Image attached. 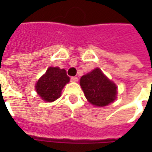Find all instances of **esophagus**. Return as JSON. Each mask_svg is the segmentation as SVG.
Masks as SVG:
<instances>
[{
	"label": "esophagus",
	"mask_w": 152,
	"mask_h": 152,
	"mask_svg": "<svg viewBox=\"0 0 152 152\" xmlns=\"http://www.w3.org/2000/svg\"><path fill=\"white\" fill-rule=\"evenodd\" d=\"M71 80H72L73 82H78V81H79V79H78L77 77H72V78H71Z\"/></svg>",
	"instance_id": "34e87169"
}]
</instances>
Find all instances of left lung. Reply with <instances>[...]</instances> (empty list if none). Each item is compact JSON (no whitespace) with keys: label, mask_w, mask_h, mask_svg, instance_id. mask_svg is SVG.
I'll return each mask as SVG.
<instances>
[{"label":"left lung","mask_w":152,"mask_h":152,"mask_svg":"<svg viewBox=\"0 0 152 152\" xmlns=\"http://www.w3.org/2000/svg\"><path fill=\"white\" fill-rule=\"evenodd\" d=\"M79 84L88 102L96 107H106L117 98V85L98 67L82 76Z\"/></svg>","instance_id":"left-lung-1"}]
</instances>
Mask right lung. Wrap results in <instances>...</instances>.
Here are the masks:
<instances>
[{"instance_id": "1", "label": "right lung", "mask_w": 152, "mask_h": 152, "mask_svg": "<svg viewBox=\"0 0 152 152\" xmlns=\"http://www.w3.org/2000/svg\"><path fill=\"white\" fill-rule=\"evenodd\" d=\"M69 80L65 69L50 67L37 81L35 90L43 101L52 102L61 96V90Z\"/></svg>"}]
</instances>
